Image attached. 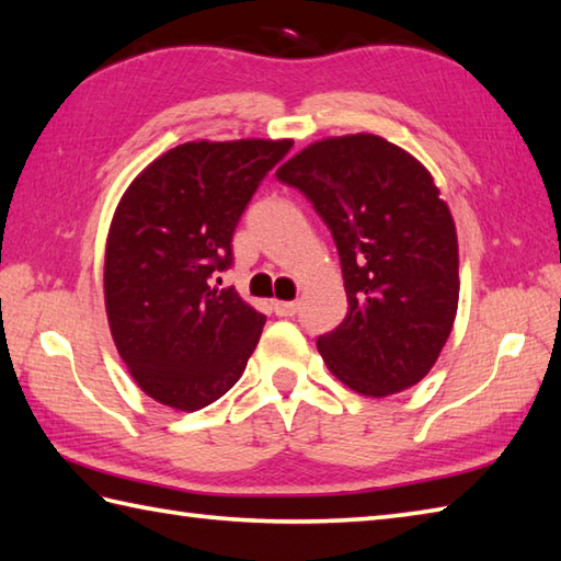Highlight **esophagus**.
I'll return each instance as SVG.
<instances>
[{"label": "esophagus", "mask_w": 561, "mask_h": 561, "mask_svg": "<svg viewBox=\"0 0 561 561\" xmlns=\"http://www.w3.org/2000/svg\"><path fill=\"white\" fill-rule=\"evenodd\" d=\"M272 308L279 318H291V316H296V311H299V304L296 301H272Z\"/></svg>", "instance_id": "34e87169"}]
</instances>
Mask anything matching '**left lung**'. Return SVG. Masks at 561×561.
I'll return each instance as SVG.
<instances>
[{"instance_id": "8db88e82", "label": "left lung", "mask_w": 561, "mask_h": 561, "mask_svg": "<svg viewBox=\"0 0 561 561\" xmlns=\"http://www.w3.org/2000/svg\"><path fill=\"white\" fill-rule=\"evenodd\" d=\"M335 238L350 311L318 337L344 386L386 398L432 371L458 311V238L434 178L376 135L316 141L277 171Z\"/></svg>"}]
</instances>
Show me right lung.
Masks as SVG:
<instances>
[{"mask_svg": "<svg viewBox=\"0 0 561 561\" xmlns=\"http://www.w3.org/2000/svg\"><path fill=\"white\" fill-rule=\"evenodd\" d=\"M289 139L187 141L141 171L105 243V313L137 386L173 410L219 400L245 371L265 316L219 272L250 197Z\"/></svg>", "mask_w": 561, "mask_h": 561, "instance_id": "obj_1", "label": "right lung"}]
</instances>
